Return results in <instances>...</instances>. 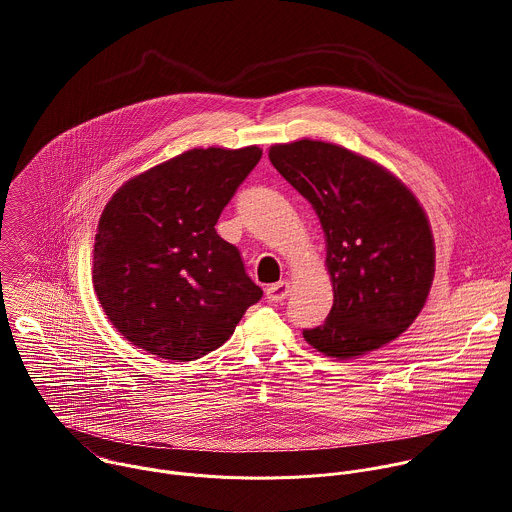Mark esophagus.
Listing matches in <instances>:
<instances>
[{
    "label": "esophagus",
    "mask_w": 512,
    "mask_h": 512,
    "mask_svg": "<svg viewBox=\"0 0 512 512\" xmlns=\"http://www.w3.org/2000/svg\"><path fill=\"white\" fill-rule=\"evenodd\" d=\"M289 294V283L287 281H277L265 289V296L269 302H283Z\"/></svg>",
    "instance_id": "esophagus-1"
}]
</instances>
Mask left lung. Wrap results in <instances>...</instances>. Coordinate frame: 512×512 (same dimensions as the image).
Returning a JSON list of instances; mask_svg holds the SVG:
<instances>
[{"mask_svg": "<svg viewBox=\"0 0 512 512\" xmlns=\"http://www.w3.org/2000/svg\"><path fill=\"white\" fill-rule=\"evenodd\" d=\"M269 160L316 210L334 304L304 338L334 358L375 350L421 312L433 279V237L415 196L387 170L340 145H273Z\"/></svg>", "mask_w": 512, "mask_h": 512, "instance_id": "left-lung-1", "label": "left lung"}]
</instances>
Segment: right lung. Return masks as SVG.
<instances>
[{
	"label": "right lung",
	"instance_id": "1",
	"mask_svg": "<svg viewBox=\"0 0 512 512\" xmlns=\"http://www.w3.org/2000/svg\"><path fill=\"white\" fill-rule=\"evenodd\" d=\"M261 160L243 150H190L123 184L95 237L93 283L111 324L137 348L194 360L223 346L263 289L216 221Z\"/></svg>",
	"mask_w": 512,
	"mask_h": 512
}]
</instances>
